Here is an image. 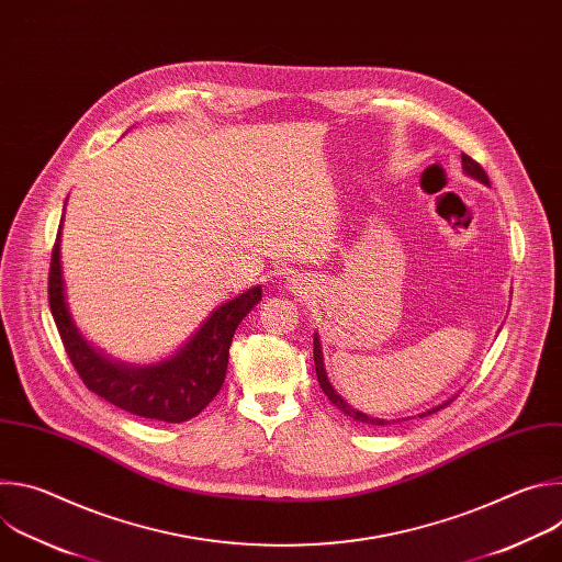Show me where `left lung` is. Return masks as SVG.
Listing matches in <instances>:
<instances>
[{
	"mask_svg": "<svg viewBox=\"0 0 562 562\" xmlns=\"http://www.w3.org/2000/svg\"><path fill=\"white\" fill-rule=\"evenodd\" d=\"M462 171L467 173V176H471L473 180H477V182H483V184H487L490 187V178H487V173H485V169L480 167L475 159H471L469 155H464L462 153ZM313 362H315V375H317V382H319V386H323V391H325V395L331 400V403L342 412V414H347L349 418H353V420H358V423H362V425H378V427H384V425H391L389 420H382V418H371V416H367V414H360V412H356L349 403H345L342 400V395L334 389V384L329 382V378H327V369H325V360H323V345H319V338H317V334L313 336ZM453 400V397H451ZM451 400H447V403H442V405H438V407H434V409H429V412H425V414H420L418 418H425V416H431V414H436V412H440V409H445Z\"/></svg>",
	"mask_w": 562,
	"mask_h": 562,
	"instance_id": "obj_1",
	"label": "left lung"
}]
</instances>
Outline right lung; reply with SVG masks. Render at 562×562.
<instances>
[{
  "instance_id": "1",
  "label": "right lung",
  "mask_w": 562,
  "mask_h": 562,
  "mask_svg": "<svg viewBox=\"0 0 562 562\" xmlns=\"http://www.w3.org/2000/svg\"><path fill=\"white\" fill-rule=\"evenodd\" d=\"M59 239L61 224L50 256L48 304L64 349L87 389L139 418L162 423L195 418L222 389L233 334L243 317L262 300V289L254 286L215 308L176 356L148 367H128L109 360L77 331L64 293Z\"/></svg>"
}]
</instances>
